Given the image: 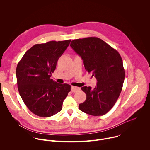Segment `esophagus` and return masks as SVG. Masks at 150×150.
Masks as SVG:
<instances>
[{"mask_svg": "<svg viewBox=\"0 0 150 150\" xmlns=\"http://www.w3.org/2000/svg\"><path fill=\"white\" fill-rule=\"evenodd\" d=\"M80 90V88L77 87H75V86H72L71 87V91L73 93H75L77 92L78 91Z\"/></svg>", "mask_w": 150, "mask_h": 150, "instance_id": "obj_1", "label": "esophagus"}]
</instances>
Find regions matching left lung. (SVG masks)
<instances>
[{"mask_svg": "<svg viewBox=\"0 0 150 150\" xmlns=\"http://www.w3.org/2000/svg\"><path fill=\"white\" fill-rule=\"evenodd\" d=\"M70 46L83 60L85 70L97 80L94 88H81L87 98L79 104V110L92 116L106 114L116 103L122 90L125 70L120 54L97 37L74 40Z\"/></svg>", "mask_w": 150, "mask_h": 150, "instance_id": "1", "label": "left lung"}]
</instances>
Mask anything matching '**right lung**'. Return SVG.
Masks as SVG:
<instances>
[{"label":"right lung","mask_w":150,"mask_h":150,"mask_svg":"<svg viewBox=\"0 0 150 150\" xmlns=\"http://www.w3.org/2000/svg\"><path fill=\"white\" fill-rule=\"evenodd\" d=\"M71 40L37 44L28 50L16 69L19 94L28 109L40 117H50L61 111L63 100L71 91L68 83L51 79L57 62Z\"/></svg>","instance_id":"1"}]
</instances>
